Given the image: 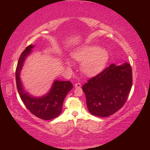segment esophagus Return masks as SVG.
<instances>
[{"instance_id":"esophagus-1","label":"esophagus","mask_w":150,"mask_h":150,"mask_svg":"<svg viewBox=\"0 0 150 150\" xmlns=\"http://www.w3.org/2000/svg\"><path fill=\"white\" fill-rule=\"evenodd\" d=\"M75 87L76 88H80V87H81V84L80 83H76V84L75 85Z\"/></svg>"}]
</instances>
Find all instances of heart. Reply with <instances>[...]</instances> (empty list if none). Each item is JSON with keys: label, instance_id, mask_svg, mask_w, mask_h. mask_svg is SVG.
Returning <instances> with one entry per match:
<instances>
[{"label": "heart", "instance_id": "1", "mask_svg": "<svg viewBox=\"0 0 150 150\" xmlns=\"http://www.w3.org/2000/svg\"><path fill=\"white\" fill-rule=\"evenodd\" d=\"M73 57L77 62H82L83 73L88 76L95 75L105 67L108 59L107 50L97 45H86L73 52ZM67 65L71 67L73 63L67 60Z\"/></svg>", "mask_w": 150, "mask_h": 150}]
</instances>
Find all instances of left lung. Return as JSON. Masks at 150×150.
I'll list each match as a JSON object with an SVG mask.
<instances>
[{"label":"left lung","instance_id":"1","mask_svg":"<svg viewBox=\"0 0 150 150\" xmlns=\"http://www.w3.org/2000/svg\"><path fill=\"white\" fill-rule=\"evenodd\" d=\"M132 86V71L127 62L109 67L83 86L86 103L94 116L107 117L122 107Z\"/></svg>","mask_w":150,"mask_h":150}]
</instances>
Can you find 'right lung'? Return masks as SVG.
<instances>
[{
    "instance_id": "add662e5",
    "label": "right lung",
    "mask_w": 150,
    "mask_h": 150,
    "mask_svg": "<svg viewBox=\"0 0 150 150\" xmlns=\"http://www.w3.org/2000/svg\"><path fill=\"white\" fill-rule=\"evenodd\" d=\"M34 45H30L20 55L16 69V87L21 100L30 112L42 120H49L57 117L62 110V106L67 94L72 89L69 81L55 80L49 92L40 97H34L24 90L20 75L25 59Z\"/></svg>"
}]
</instances>
